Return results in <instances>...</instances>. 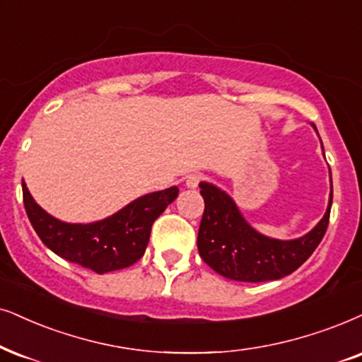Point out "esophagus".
<instances>
[{"mask_svg": "<svg viewBox=\"0 0 362 362\" xmlns=\"http://www.w3.org/2000/svg\"><path fill=\"white\" fill-rule=\"evenodd\" d=\"M202 180H204L202 173H190V175L187 177L185 185L189 187V189H197V187H199V184H200V182H202Z\"/></svg>", "mask_w": 362, "mask_h": 362, "instance_id": "esophagus-1", "label": "esophagus"}]
</instances>
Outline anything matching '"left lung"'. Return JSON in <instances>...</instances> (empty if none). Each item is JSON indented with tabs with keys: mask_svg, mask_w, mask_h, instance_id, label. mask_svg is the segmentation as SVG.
<instances>
[{
	"mask_svg": "<svg viewBox=\"0 0 362 362\" xmlns=\"http://www.w3.org/2000/svg\"><path fill=\"white\" fill-rule=\"evenodd\" d=\"M200 194L205 202L197 237L200 257L217 274L240 282L276 281L299 269L321 244L332 205L331 190L326 214L309 234L279 240L250 227L232 197L218 187L200 182Z\"/></svg>",
	"mask_w": 362,
	"mask_h": 362,
	"instance_id": "8db88e82",
	"label": "left lung"
}]
</instances>
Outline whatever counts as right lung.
<instances>
[{"instance_id":"obj_1","label":"right lung","mask_w":362,"mask_h":362,"mask_svg":"<svg viewBox=\"0 0 362 362\" xmlns=\"http://www.w3.org/2000/svg\"><path fill=\"white\" fill-rule=\"evenodd\" d=\"M178 189L152 192L91 223H66L45 212L23 182V204L35 232L59 257L97 274L135 264L148 245L152 223L177 199Z\"/></svg>"}]
</instances>
